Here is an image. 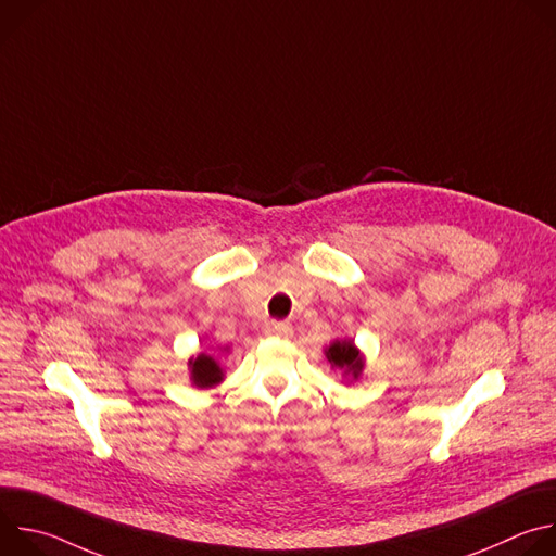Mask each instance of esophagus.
<instances>
[{"label": "esophagus", "instance_id": "1", "mask_svg": "<svg viewBox=\"0 0 556 556\" xmlns=\"http://www.w3.org/2000/svg\"><path fill=\"white\" fill-rule=\"evenodd\" d=\"M266 337H275V339H288L292 334V326L288 321H270L266 326Z\"/></svg>", "mask_w": 556, "mask_h": 556}]
</instances>
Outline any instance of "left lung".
Instances as JSON below:
<instances>
[{
	"mask_svg": "<svg viewBox=\"0 0 556 556\" xmlns=\"http://www.w3.org/2000/svg\"><path fill=\"white\" fill-rule=\"evenodd\" d=\"M328 363L339 369L343 374V378L348 380V384H354L363 378L367 358L365 354L356 348L354 339H337L332 341L326 350H324Z\"/></svg>",
	"mask_w": 556,
	"mask_h": 556,
	"instance_id": "1",
	"label": "left lung"
}]
</instances>
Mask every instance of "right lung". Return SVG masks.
Returning <instances> with one entry per match:
<instances>
[{"label": "right lung", "instance_id": "1", "mask_svg": "<svg viewBox=\"0 0 556 556\" xmlns=\"http://www.w3.org/2000/svg\"><path fill=\"white\" fill-rule=\"evenodd\" d=\"M189 371H191V382L198 389H208L215 387L224 380V371L219 363L211 354H200L189 361Z\"/></svg>", "mask_w": 556, "mask_h": 556}]
</instances>
